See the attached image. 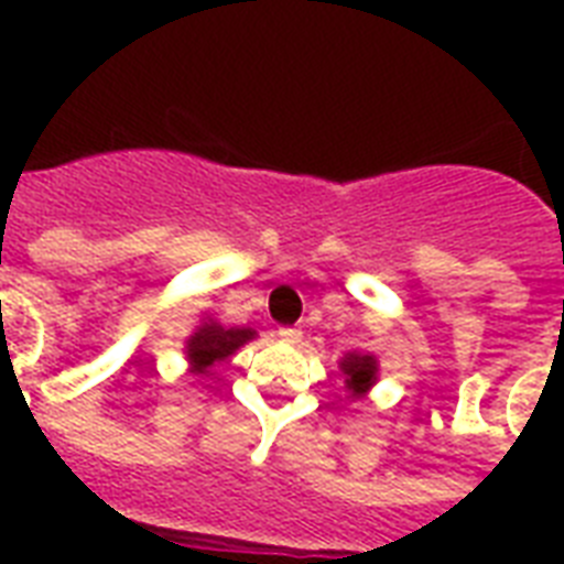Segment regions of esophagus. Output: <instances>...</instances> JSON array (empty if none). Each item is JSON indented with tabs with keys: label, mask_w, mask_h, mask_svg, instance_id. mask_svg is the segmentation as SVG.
<instances>
[{
	"label": "esophagus",
	"mask_w": 564,
	"mask_h": 564,
	"mask_svg": "<svg viewBox=\"0 0 564 564\" xmlns=\"http://www.w3.org/2000/svg\"><path fill=\"white\" fill-rule=\"evenodd\" d=\"M278 336H281V343H286V345H299L301 343L299 327H281V330H278Z\"/></svg>",
	"instance_id": "1"
}]
</instances>
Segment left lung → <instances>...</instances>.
Segmentation results:
<instances>
[{
	"mask_svg": "<svg viewBox=\"0 0 564 564\" xmlns=\"http://www.w3.org/2000/svg\"><path fill=\"white\" fill-rule=\"evenodd\" d=\"M339 371L345 375V389L351 398H366L371 386L377 383L380 375V362L369 351H348L339 360Z\"/></svg>",
	"mask_w": 564,
	"mask_h": 564,
	"instance_id": "8db88e82",
	"label": "left lung"
}]
</instances>
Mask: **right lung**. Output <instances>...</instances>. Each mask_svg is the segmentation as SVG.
Segmentation results:
<instances>
[{"label": "right lung", "instance_id": "add662e5", "mask_svg": "<svg viewBox=\"0 0 564 564\" xmlns=\"http://www.w3.org/2000/svg\"><path fill=\"white\" fill-rule=\"evenodd\" d=\"M251 339H257V330H251V327H225L219 318L207 316L187 336L184 357H187L193 375H207V369L234 357Z\"/></svg>", "mask_w": 564, "mask_h": 564}]
</instances>
